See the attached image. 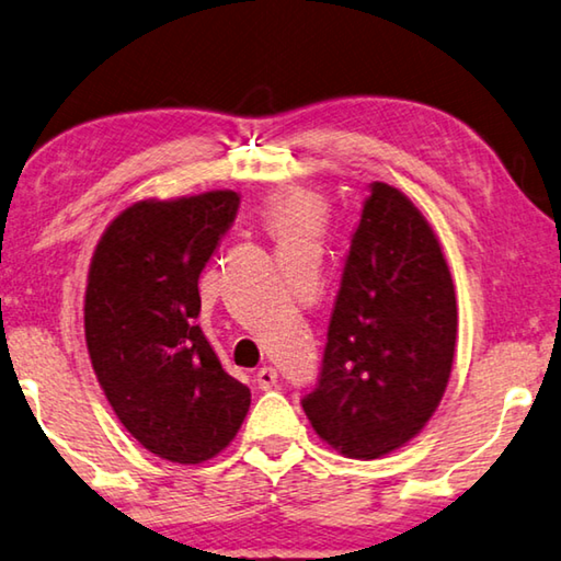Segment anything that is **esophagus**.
I'll return each mask as SVG.
<instances>
[{
  "label": "esophagus",
  "instance_id": "esophagus-1",
  "mask_svg": "<svg viewBox=\"0 0 561 561\" xmlns=\"http://www.w3.org/2000/svg\"><path fill=\"white\" fill-rule=\"evenodd\" d=\"M256 387L260 389H272V387H277V369H272V367H262L260 371H256Z\"/></svg>",
  "mask_w": 561,
  "mask_h": 561
}]
</instances>
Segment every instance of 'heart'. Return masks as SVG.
<instances>
[{
    "mask_svg": "<svg viewBox=\"0 0 561 561\" xmlns=\"http://www.w3.org/2000/svg\"><path fill=\"white\" fill-rule=\"evenodd\" d=\"M266 221L277 239H312L324 221V202L301 186H284L266 204Z\"/></svg>",
    "mask_w": 561,
    "mask_h": 561,
    "instance_id": "1",
    "label": "heart"
}]
</instances>
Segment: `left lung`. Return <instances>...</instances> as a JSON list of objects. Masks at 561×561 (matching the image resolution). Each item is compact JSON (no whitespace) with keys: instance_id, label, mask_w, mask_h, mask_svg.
I'll return each mask as SVG.
<instances>
[{"instance_id":"8db88e82","label":"left lung","mask_w":561,"mask_h":561,"mask_svg":"<svg viewBox=\"0 0 561 561\" xmlns=\"http://www.w3.org/2000/svg\"><path fill=\"white\" fill-rule=\"evenodd\" d=\"M457 344L455 284L422 211L369 184L329 319L322 371L301 407L354 459L385 457L430 422Z\"/></svg>"}]
</instances>
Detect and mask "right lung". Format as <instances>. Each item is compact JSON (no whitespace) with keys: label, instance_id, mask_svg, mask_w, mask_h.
<instances>
[{"label":"right lung","instance_id":"1","mask_svg":"<svg viewBox=\"0 0 561 561\" xmlns=\"http://www.w3.org/2000/svg\"><path fill=\"white\" fill-rule=\"evenodd\" d=\"M237 209L229 190L137 202L106 227L89 264L94 375L131 437L176 465L219 455L252 402L197 324L199 274Z\"/></svg>","mask_w":561,"mask_h":561}]
</instances>
